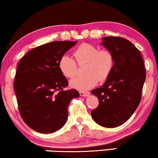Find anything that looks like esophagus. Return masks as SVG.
Wrapping results in <instances>:
<instances>
[{
  "label": "esophagus",
  "instance_id": "34e87169",
  "mask_svg": "<svg viewBox=\"0 0 158 158\" xmlns=\"http://www.w3.org/2000/svg\"><path fill=\"white\" fill-rule=\"evenodd\" d=\"M90 95V93L89 92H83V91H81L80 92V96H83V97H87Z\"/></svg>",
  "mask_w": 158,
  "mask_h": 158
}]
</instances>
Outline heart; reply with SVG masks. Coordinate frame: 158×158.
Returning <instances> with one entry per match:
<instances>
[{
  "label": "heart",
  "mask_w": 158,
  "mask_h": 158,
  "mask_svg": "<svg viewBox=\"0 0 158 158\" xmlns=\"http://www.w3.org/2000/svg\"><path fill=\"white\" fill-rule=\"evenodd\" d=\"M74 55L79 64L86 63L83 70L85 75L75 77L70 81V85L75 89L86 90L94 87L98 81L106 80L113 70L114 58L108 49L100 50L95 45L83 43L75 49ZM58 66L66 77L70 78L76 75V62L70 55H62Z\"/></svg>",
  "instance_id": "b5f03b06"
}]
</instances>
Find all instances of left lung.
<instances>
[{"instance_id": "left-lung-1", "label": "left lung", "mask_w": 158, "mask_h": 158, "mask_svg": "<svg viewBox=\"0 0 158 158\" xmlns=\"http://www.w3.org/2000/svg\"><path fill=\"white\" fill-rule=\"evenodd\" d=\"M101 44L113 54L114 64L103 85L91 91L99 101L91 116L101 126L113 128L126 122L137 109L146 72L141 54L129 40L105 36Z\"/></svg>"}]
</instances>
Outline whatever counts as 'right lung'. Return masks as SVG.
Segmentation results:
<instances>
[{
    "instance_id": "1",
    "label": "right lung",
    "mask_w": 158,
    "mask_h": 158,
    "mask_svg": "<svg viewBox=\"0 0 158 158\" xmlns=\"http://www.w3.org/2000/svg\"><path fill=\"white\" fill-rule=\"evenodd\" d=\"M77 41H55L35 47L19 62L14 90L23 122L42 134L59 130L68 121V108L80 94L75 89L64 90L68 85L58 64L67 51Z\"/></svg>"
}]
</instances>
